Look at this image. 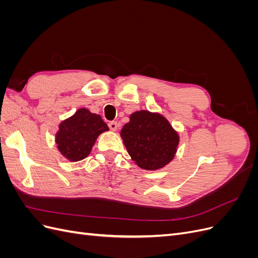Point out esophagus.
Returning a JSON list of instances; mask_svg holds the SVG:
<instances>
[{
    "label": "esophagus",
    "instance_id": "obj_1",
    "mask_svg": "<svg viewBox=\"0 0 258 258\" xmlns=\"http://www.w3.org/2000/svg\"><path fill=\"white\" fill-rule=\"evenodd\" d=\"M108 127H110V129L112 131H116L117 127H118V124H117L116 121H110V122H108Z\"/></svg>",
    "mask_w": 258,
    "mask_h": 258
}]
</instances>
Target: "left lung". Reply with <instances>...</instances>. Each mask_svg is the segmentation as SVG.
I'll return each instance as SVG.
<instances>
[{
  "label": "left lung",
  "mask_w": 258,
  "mask_h": 258,
  "mask_svg": "<svg viewBox=\"0 0 258 258\" xmlns=\"http://www.w3.org/2000/svg\"><path fill=\"white\" fill-rule=\"evenodd\" d=\"M120 137L131 159L144 170L167 166L174 158L179 142L178 134L165 116L145 110L130 115Z\"/></svg>",
  "instance_id": "left-lung-1"
}]
</instances>
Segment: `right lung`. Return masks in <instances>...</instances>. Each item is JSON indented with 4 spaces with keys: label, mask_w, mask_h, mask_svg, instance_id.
<instances>
[{
    "label": "right lung",
    "mask_w": 258,
    "mask_h": 258,
    "mask_svg": "<svg viewBox=\"0 0 258 258\" xmlns=\"http://www.w3.org/2000/svg\"><path fill=\"white\" fill-rule=\"evenodd\" d=\"M107 130L100 115L82 107L59 123L54 141L63 157L73 162L80 161L87 157L98 137Z\"/></svg>",
    "instance_id": "obj_1"
}]
</instances>
